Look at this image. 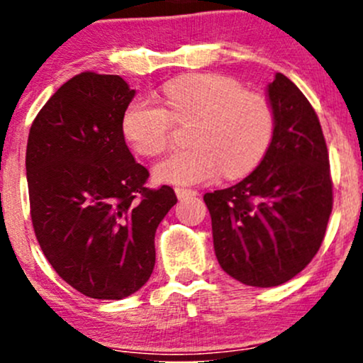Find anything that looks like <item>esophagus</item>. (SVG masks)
<instances>
[{"label":"esophagus","mask_w":363,"mask_h":363,"mask_svg":"<svg viewBox=\"0 0 363 363\" xmlns=\"http://www.w3.org/2000/svg\"><path fill=\"white\" fill-rule=\"evenodd\" d=\"M176 194L179 199H184V198H191V196H196L198 194V191L186 189V187H176Z\"/></svg>","instance_id":"obj_1"}]
</instances>
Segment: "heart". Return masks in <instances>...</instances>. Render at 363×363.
Instances as JSON below:
<instances>
[{"label":"heart","mask_w":363,"mask_h":363,"mask_svg":"<svg viewBox=\"0 0 363 363\" xmlns=\"http://www.w3.org/2000/svg\"><path fill=\"white\" fill-rule=\"evenodd\" d=\"M162 103L136 97L121 119L124 138L141 155L167 147L174 123H191L189 145L162 157L153 167L157 181L191 186L222 174L242 177L259 165L274 131L268 101L245 91L234 78L222 74H186L169 82Z\"/></svg>","instance_id":"obj_1"}]
</instances>
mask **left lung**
<instances>
[{"label":"left lung","mask_w":363,"mask_h":363,"mask_svg":"<svg viewBox=\"0 0 363 363\" xmlns=\"http://www.w3.org/2000/svg\"><path fill=\"white\" fill-rule=\"evenodd\" d=\"M274 131L239 184L205 194L216 259L249 286L291 280L323 244L333 210L329 155L318 114L285 74L268 85Z\"/></svg>","instance_id":"8db88e82"}]
</instances>
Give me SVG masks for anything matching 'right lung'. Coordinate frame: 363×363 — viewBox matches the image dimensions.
I'll return each mask as SVG.
<instances>
[{
	"label": "right lung",
	"mask_w": 363,
	"mask_h": 363,
	"mask_svg": "<svg viewBox=\"0 0 363 363\" xmlns=\"http://www.w3.org/2000/svg\"><path fill=\"white\" fill-rule=\"evenodd\" d=\"M135 90L118 74L85 72L45 102L27 141L28 198L37 240L56 273L90 298L119 301L148 281L155 232L177 203L148 189L121 119Z\"/></svg>",
	"instance_id": "add662e5"
}]
</instances>
